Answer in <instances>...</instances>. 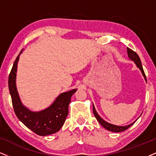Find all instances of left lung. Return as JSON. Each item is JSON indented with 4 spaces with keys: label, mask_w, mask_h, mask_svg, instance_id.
Returning a JSON list of instances; mask_svg holds the SVG:
<instances>
[{
    "label": "left lung",
    "mask_w": 156,
    "mask_h": 156,
    "mask_svg": "<svg viewBox=\"0 0 156 156\" xmlns=\"http://www.w3.org/2000/svg\"><path fill=\"white\" fill-rule=\"evenodd\" d=\"M127 53H128V55L130 59H132V61H134V63H136V65H137V66L139 68L140 70H141L142 73H143L144 77H145V80L147 81V80H146V76H145V72H144L143 70V66H142V63H141V61H140V58L139 57V55L137 54V53L136 52H134V51H132V49L129 48H127ZM93 113L94 115H95L96 119L98 120V122L100 124H101L102 126H103L105 129H106L107 130H109V131L111 132H123V131H125L126 129H127L128 128H129L130 126H132V124H134V123H132V124L128 125V126H116V125H113V124H108V123L105 122L103 119H102L101 117L98 114L97 112H96L95 109V107H94V105H93Z\"/></svg>",
    "instance_id": "left-lung-1"
}]
</instances>
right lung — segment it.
<instances>
[{
    "mask_svg": "<svg viewBox=\"0 0 156 156\" xmlns=\"http://www.w3.org/2000/svg\"><path fill=\"white\" fill-rule=\"evenodd\" d=\"M22 52V50L13 63L9 76V89L15 114L27 127L38 135L46 136L54 134L59 131L64 124L68 116L71 97L76 91V89L61 94L54 103L45 110L40 112L29 111L21 103L16 87L17 63Z\"/></svg>",
    "mask_w": 156,
    "mask_h": 156,
    "instance_id": "1",
    "label": "right lung"
}]
</instances>
